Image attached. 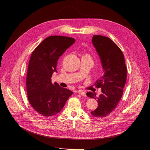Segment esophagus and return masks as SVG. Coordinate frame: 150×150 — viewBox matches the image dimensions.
Instances as JSON below:
<instances>
[{
  "instance_id": "34e87169",
  "label": "esophagus",
  "mask_w": 150,
  "mask_h": 150,
  "mask_svg": "<svg viewBox=\"0 0 150 150\" xmlns=\"http://www.w3.org/2000/svg\"><path fill=\"white\" fill-rule=\"evenodd\" d=\"M78 92V93H79L81 95H82V96H86V93H85V92L81 91V90H79Z\"/></svg>"
}]
</instances>
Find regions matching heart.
<instances>
[{"label":"heart","instance_id":"1","mask_svg":"<svg viewBox=\"0 0 150 150\" xmlns=\"http://www.w3.org/2000/svg\"><path fill=\"white\" fill-rule=\"evenodd\" d=\"M84 56H86V57H88V55H84Z\"/></svg>","mask_w":150,"mask_h":150}]
</instances>
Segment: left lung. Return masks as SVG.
<instances>
[{
	"mask_svg": "<svg viewBox=\"0 0 150 150\" xmlns=\"http://www.w3.org/2000/svg\"><path fill=\"white\" fill-rule=\"evenodd\" d=\"M92 42L99 57L104 71L96 81L97 87L101 88V93L88 92L86 95L96 99L98 106L91 112L92 116L104 118L116 108L122 97L127 79V68L124 56L119 47L109 38L94 35Z\"/></svg>",
	"mask_w": 150,
	"mask_h": 150,
	"instance_id": "1",
	"label": "left lung"
}]
</instances>
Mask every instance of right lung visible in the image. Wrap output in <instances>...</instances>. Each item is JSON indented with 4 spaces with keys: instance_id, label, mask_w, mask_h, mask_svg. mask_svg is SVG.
I'll return each mask as SVG.
<instances>
[{
    "instance_id": "right-lung-1",
    "label": "right lung",
    "mask_w": 150,
    "mask_h": 150,
    "mask_svg": "<svg viewBox=\"0 0 150 150\" xmlns=\"http://www.w3.org/2000/svg\"><path fill=\"white\" fill-rule=\"evenodd\" d=\"M75 42L67 36H51L45 39L32 52L28 68L26 90L28 100L40 114L54 116L62 110L73 92L52 84L51 78L57 72L59 57Z\"/></svg>"
}]
</instances>
